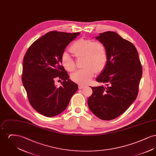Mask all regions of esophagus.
Masks as SVG:
<instances>
[{
  "label": "esophagus",
  "mask_w": 156,
  "mask_h": 156,
  "mask_svg": "<svg viewBox=\"0 0 156 156\" xmlns=\"http://www.w3.org/2000/svg\"><path fill=\"white\" fill-rule=\"evenodd\" d=\"M85 87V85H83V84H79V85H78V88H79V89H82V88H83Z\"/></svg>",
  "instance_id": "34e87169"
}]
</instances>
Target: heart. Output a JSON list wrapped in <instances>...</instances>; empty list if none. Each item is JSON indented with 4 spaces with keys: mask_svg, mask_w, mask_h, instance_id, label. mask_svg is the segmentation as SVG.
<instances>
[{
    "mask_svg": "<svg viewBox=\"0 0 156 156\" xmlns=\"http://www.w3.org/2000/svg\"><path fill=\"white\" fill-rule=\"evenodd\" d=\"M70 51L76 58L83 57V68L75 72L71 75L73 81L80 84L89 82L96 71L102 70L107 62L106 47L100 41H94L90 39L81 38L76 40L70 47ZM61 63L68 71L72 72L75 66L74 59L67 52H64L61 57Z\"/></svg>",
    "mask_w": 156,
    "mask_h": 156,
    "instance_id": "1",
    "label": "heart"
}]
</instances>
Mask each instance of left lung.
I'll return each instance as SVG.
<instances>
[{
	"instance_id": "8db88e82",
	"label": "left lung",
	"mask_w": 156,
	"mask_h": 156,
	"mask_svg": "<svg viewBox=\"0 0 156 156\" xmlns=\"http://www.w3.org/2000/svg\"><path fill=\"white\" fill-rule=\"evenodd\" d=\"M95 38L107 52L106 64L96 79L105 85L90 87L93 92L88 105L98 118L109 120L122 115L135 101L142 67L134 45L118 33L106 31Z\"/></svg>"
}]
</instances>
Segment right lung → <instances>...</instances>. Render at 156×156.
<instances>
[{
  "mask_svg": "<svg viewBox=\"0 0 156 156\" xmlns=\"http://www.w3.org/2000/svg\"><path fill=\"white\" fill-rule=\"evenodd\" d=\"M80 34L48 32L31 45L24 55L23 84L30 105L45 116L53 117L64 111L78 90V85L69 79L62 66L61 57ZM56 77L63 80L59 87L54 83Z\"/></svg>",
  "mask_w": 156,
  "mask_h": 156,
  "instance_id": "obj_1",
  "label": "right lung"
}]
</instances>
